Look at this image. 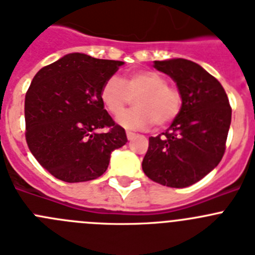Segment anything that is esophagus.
<instances>
[{"label":"esophagus","instance_id":"obj_1","mask_svg":"<svg viewBox=\"0 0 255 255\" xmlns=\"http://www.w3.org/2000/svg\"><path fill=\"white\" fill-rule=\"evenodd\" d=\"M126 136H128V139H129V140H132V139L136 136V134H135V132H131V131H126Z\"/></svg>","mask_w":255,"mask_h":255}]
</instances>
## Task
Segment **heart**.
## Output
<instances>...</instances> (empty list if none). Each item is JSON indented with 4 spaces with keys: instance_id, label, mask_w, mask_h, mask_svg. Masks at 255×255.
<instances>
[{
    "instance_id": "b5f03b06",
    "label": "heart",
    "mask_w": 255,
    "mask_h": 255,
    "mask_svg": "<svg viewBox=\"0 0 255 255\" xmlns=\"http://www.w3.org/2000/svg\"><path fill=\"white\" fill-rule=\"evenodd\" d=\"M167 79L153 70H135L120 79L114 75L103 83L100 98L114 116H119L134 98V107L117 119L128 130H145L153 123L164 126L177 116L181 108V94L167 84Z\"/></svg>"
}]
</instances>
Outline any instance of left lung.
Masks as SVG:
<instances>
[{
    "instance_id": "left-lung-1",
    "label": "left lung",
    "mask_w": 255,
    "mask_h": 255,
    "mask_svg": "<svg viewBox=\"0 0 255 255\" xmlns=\"http://www.w3.org/2000/svg\"><path fill=\"white\" fill-rule=\"evenodd\" d=\"M181 94V108L166 132L150 136L144 173L170 188H186L208 175L222 159L231 107L217 79L185 58L154 61Z\"/></svg>"
}]
</instances>
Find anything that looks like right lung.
I'll list each match as a JSON object with an SVG mask.
<instances>
[{
    "label": "right lung",
    "instance_id": "1",
    "mask_svg": "<svg viewBox=\"0 0 255 255\" xmlns=\"http://www.w3.org/2000/svg\"><path fill=\"white\" fill-rule=\"evenodd\" d=\"M123 61L69 53L40 69L25 96L26 143L51 175L66 182L94 180L106 172L111 153L125 145L100 98L101 88ZM110 130L100 133L101 128Z\"/></svg>",
    "mask_w": 255,
    "mask_h": 255
}]
</instances>
